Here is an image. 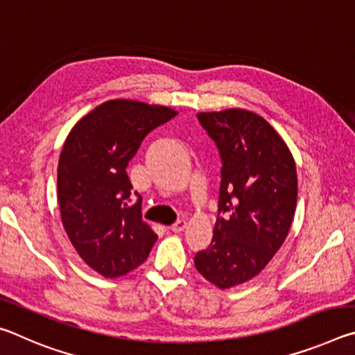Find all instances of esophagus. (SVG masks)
Wrapping results in <instances>:
<instances>
[{"label": "esophagus", "mask_w": 355, "mask_h": 355, "mask_svg": "<svg viewBox=\"0 0 355 355\" xmlns=\"http://www.w3.org/2000/svg\"><path fill=\"white\" fill-rule=\"evenodd\" d=\"M186 227H188V222H186L184 219H178V220L175 222V224H173V225L171 227V230L175 232V233H180V232H183Z\"/></svg>", "instance_id": "esophagus-1"}]
</instances>
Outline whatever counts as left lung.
Wrapping results in <instances>:
<instances>
[{
	"label": "left lung",
	"mask_w": 355,
	"mask_h": 355,
	"mask_svg": "<svg viewBox=\"0 0 355 355\" xmlns=\"http://www.w3.org/2000/svg\"><path fill=\"white\" fill-rule=\"evenodd\" d=\"M197 119L219 148L222 169L213 239L197 252L196 269L227 290L260 274L284 244L297 202L290 148L258 114L232 110Z\"/></svg>",
	"instance_id": "1"
}]
</instances>
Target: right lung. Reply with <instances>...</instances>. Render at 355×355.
I'll list each match as a JSON object with an SVG mask.
<instances>
[{
	"mask_svg": "<svg viewBox=\"0 0 355 355\" xmlns=\"http://www.w3.org/2000/svg\"><path fill=\"white\" fill-rule=\"evenodd\" d=\"M172 107L110 100L95 107L64 142L58 164L62 225L84 263L107 279L147 260L158 236L130 205L127 166L150 131L177 116Z\"/></svg>",
	"mask_w": 355,
	"mask_h": 355,
	"instance_id": "1",
	"label": "right lung"
}]
</instances>
